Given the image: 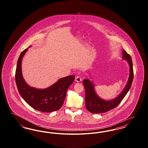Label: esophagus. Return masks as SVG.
Instances as JSON below:
<instances>
[{"label": "esophagus", "instance_id": "34e87169", "mask_svg": "<svg viewBox=\"0 0 148 148\" xmlns=\"http://www.w3.org/2000/svg\"><path fill=\"white\" fill-rule=\"evenodd\" d=\"M75 81L77 83H79L82 81V79H81V77H75Z\"/></svg>", "mask_w": 148, "mask_h": 148}]
</instances>
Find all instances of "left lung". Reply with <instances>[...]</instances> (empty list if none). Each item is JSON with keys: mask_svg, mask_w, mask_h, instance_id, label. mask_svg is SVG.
Wrapping results in <instances>:
<instances>
[{"mask_svg": "<svg viewBox=\"0 0 148 148\" xmlns=\"http://www.w3.org/2000/svg\"><path fill=\"white\" fill-rule=\"evenodd\" d=\"M123 60H126L129 65V75L127 84L119 94L113 99L106 100L100 98L96 93L94 83L88 79L83 80L85 90V105L87 110L92 113H106L116 108L127 95L132 84L134 73L132 58L127 52L123 50Z\"/></svg>", "mask_w": 148, "mask_h": 148, "instance_id": "8db88e82", "label": "left lung"}]
</instances>
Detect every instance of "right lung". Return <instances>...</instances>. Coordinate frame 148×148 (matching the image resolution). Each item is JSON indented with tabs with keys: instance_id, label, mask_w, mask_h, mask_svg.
Returning <instances> with one entry per match:
<instances>
[{
	"instance_id": "add662e5",
	"label": "right lung",
	"mask_w": 148,
	"mask_h": 148,
	"mask_svg": "<svg viewBox=\"0 0 148 148\" xmlns=\"http://www.w3.org/2000/svg\"><path fill=\"white\" fill-rule=\"evenodd\" d=\"M28 50V48L21 52L18 60L15 72L16 84L21 96L29 106L38 111L50 113L59 109L63 104L66 91L73 83L75 76L69 75L60 78L45 89L30 86L25 81L21 70L22 59Z\"/></svg>"
}]
</instances>
